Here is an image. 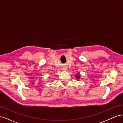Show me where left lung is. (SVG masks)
<instances>
[{"mask_svg": "<svg viewBox=\"0 0 123 123\" xmlns=\"http://www.w3.org/2000/svg\"><path fill=\"white\" fill-rule=\"evenodd\" d=\"M80 76H78V75H76V78H78V79H80Z\"/></svg>", "mask_w": 123, "mask_h": 123, "instance_id": "obj_1", "label": "left lung"}]
</instances>
